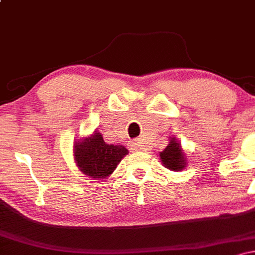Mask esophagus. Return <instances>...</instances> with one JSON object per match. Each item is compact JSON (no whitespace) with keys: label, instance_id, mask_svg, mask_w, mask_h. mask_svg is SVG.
<instances>
[{"label":"esophagus","instance_id":"obj_1","mask_svg":"<svg viewBox=\"0 0 255 255\" xmlns=\"http://www.w3.org/2000/svg\"><path fill=\"white\" fill-rule=\"evenodd\" d=\"M133 146L134 148L137 151H144L145 150V146H144V141H141V140H135V141L133 142Z\"/></svg>","mask_w":255,"mask_h":255}]
</instances>
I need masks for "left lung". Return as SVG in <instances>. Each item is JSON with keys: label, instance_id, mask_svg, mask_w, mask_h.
Segmentation results:
<instances>
[{"label": "left lung", "instance_id": "obj_1", "mask_svg": "<svg viewBox=\"0 0 255 255\" xmlns=\"http://www.w3.org/2000/svg\"><path fill=\"white\" fill-rule=\"evenodd\" d=\"M160 162L163 166L172 171H181L187 165V156L180 141L175 136H170L169 144L162 152H159Z\"/></svg>", "mask_w": 255, "mask_h": 255}]
</instances>
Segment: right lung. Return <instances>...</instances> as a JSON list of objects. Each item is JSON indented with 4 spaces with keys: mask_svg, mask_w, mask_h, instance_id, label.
Returning <instances> with one entry per match:
<instances>
[{
    "mask_svg": "<svg viewBox=\"0 0 255 255\" xmlns=\"http://www.w3.org/2000/svg\"><path fill=\"white\" fill-rule=\"evenodd\" d=\"M74 160L79 170L93 180H104L113 174L128 150L122 145L107 144L103 134L95 130L90 135L75 140Z\"/></svg>",
    "mask_w": 255,
    "mask_h": 255,
    "instance_id": "add662e5",
    "label": "right lung"
}]
</instances>
